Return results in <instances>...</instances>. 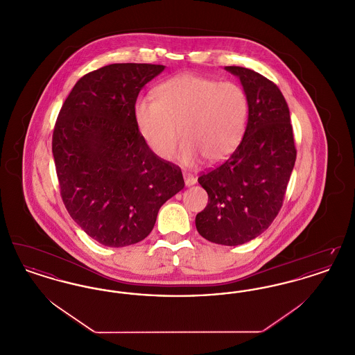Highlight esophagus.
<instances>
[{
  "instance_id": "obj_1",
  "label": "esophagus",
  "mask_w": 355,
  "mask_h": 355,
  "mask_svg": "<svg viewBox=\"0 0 355 355\" xmlns=\"http://www.w3.org/2000/svg\"><path fill=\"white\" fill-rule=\"evenodd\" d=\"M184 180H185L186 186L194 185L197 182V180L189 173H184Z\"/></svg>"
}]
</instances>
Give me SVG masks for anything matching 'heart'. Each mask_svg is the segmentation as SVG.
Wrapping results in <instances>:
<instances>
[{"label":"heart","mask_w":355,"mask_h":355,"mask_svg":"<svg viewBox=\"0 0 355 355\" xmlns=\"http://www.w3.org/2000/svg\"><path fill=\"white\" fill-rule=\"evenodd\" d=\"M137 129L157 157L170 159L180 132L178 159L194 165L201 158L220 162L239 145L248 121V98L239 85L185 73L161 83L154 98L135 106Z\"/></svg>","instance_id":"obj_1"}]
</instances>
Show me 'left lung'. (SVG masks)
<instances>
[{"label": "left lung", "mask_w": 355, "mask_h": 355, "mask_svg": "<svg viewBox=\"0 0 355 355\" xmlns=\"http://www.w3.org/2000/svg\"><path fill=\"white\" fill-rule=\"evenodd\" d=\"M243 86L249 119L230 157L198 177L209 202L196 217L210 242L236 246L262 234L278 216L297 158L286 100L252 69L226 67Z\"/></svg>", "instance_id": "left-lung-1"}]
</instances>
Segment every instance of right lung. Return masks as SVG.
Listing matches in <instances>:
<instances>
[{"label":"right lung","mask_w":355,"mask_h":355,"mask_svg":"<svg viewBox=\"0 0 355 355\" xmlns=\"http://www.w3.org/2000/svg\"><path fill=\"white\" fill-rule=\"evenodd\" d=\"M165 69L112 64L85 74L55 121L51 150L70 217L103 246L150 234L159 207L184 189L180 166L157 157L139 135L141 89Z\"/></svg>","instance_id":"add662e5"}]
</instances>
